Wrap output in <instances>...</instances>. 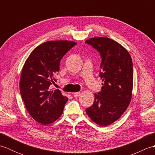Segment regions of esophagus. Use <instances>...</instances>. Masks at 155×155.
<instances>
[{"mask_svg": "<svg viewBox=\"0 0 155 155\" xmlns=\"http://www.w3.org/2000/svg\"><path fill=\"white\" fill-rule=\"evenodd\" d=\"M72 95H73L74 97H78L81 95V93H80V92H77V93H74L73 94H72Z\"/></svg>", "mask_w": 155, "mask_h": 155, "instance_id": "obj_1", "label": "esophagus"}]
</instances>
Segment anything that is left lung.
<instances>
[{"label": "left lung", "mask_w": 155, "mask_h": 155, "mask_svg": "<svg viewBox=\"0 0 155 155\" xmlns=\"http://www.w3.org/2000/svg\"><path fill=\"white\" fill-rule=\"evenodd\" d=\"M99 52V76L103 87L94 94L93 105L86 108L91 119L100 126L110 125L119 118L129 104L133 85V67L130 55L123 46L107 37L85 41Z\"/></svg>", "instance_id": "left-lung-1"}]
</instances>
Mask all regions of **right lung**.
<instances>
[{"label":"right lung","instance_id":"1","mask_svg":"<svg viewBox=\"0 0 155 155\" xmlns=\"http://www.w3.org/2000/svg\"><path fill=\"white\" fill-rule=\"evenodd\" d=\"M77 45L68 41L44 42L32 51L23 66L20 91L28 113L38 123L51 124L61 116L68 101L60 90L51 89L60 62Z\"/></svg>","mask_w":155,"mask_h":155}]
</instances>
